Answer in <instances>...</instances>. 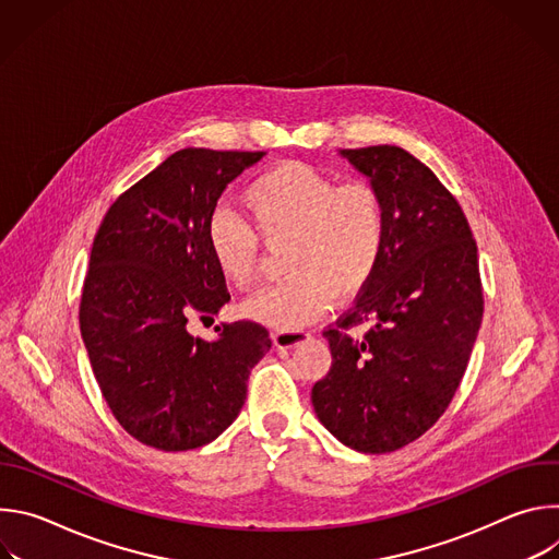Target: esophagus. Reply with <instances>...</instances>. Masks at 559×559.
<instances>
[{"label": "esophagus", "mask_w": 559, "mask_h": 559, "mask_svg": "<svg viewBox=\"0 0 559 559\" xmlns=\"http://www.w3.org/2000/svg\"><path fill=\"white\" fill-rule=\"evenodd\" d=\"M309 334L305 330H276L272 332V341L278 349H289L296 347L298 343H302Z\"/></svg>", "instance_id": "esophagus-1"}]
</instances>
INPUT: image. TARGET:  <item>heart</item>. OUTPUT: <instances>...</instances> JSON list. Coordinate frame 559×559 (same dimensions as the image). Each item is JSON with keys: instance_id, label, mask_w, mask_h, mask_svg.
I'll return each instance as SVG.
<instances>
[{"instance_id": "obj_1", "label": "heart", "mask_w": 559, "mask_h": 559, "mask_svg": "<svg viewBox=\"0 0 559 559\" xmlns=\"http://www.w3.org/2000/svg\"><path fill=\"white\" fill-rule=\"evenodd\" d=\"M252 228L229 212L207 223V252L221 278L248 289L265 246L287 241L285 281L241 305L257 323L298 330L321 318L334 296L349 300L376 276L386 246V205L369 181L338 183L305 164H283L259 175L241 194Z\"/></svg>"}]
</instances>
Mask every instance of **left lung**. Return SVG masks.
<instances>
[{
	"label": "left lung",
	"mask_w": 559,
	"mask_h": 559,
	"mask_svg": "<svg viewBox=\"0 0 559 559\" xmlns=\"http://www.w3.org/2000/svg\"><path fill=\"white\" fill-rule=\"evenodd\" d=\"M341 156L380 190L389 231L356 307L323 332L332 367L311 403L349 449L389 453L438 423L466 371L485 311L477 246L455 197L407 150Z\"/></svg>",
	"instance_id": "left-lung-1"
}]
</instances>
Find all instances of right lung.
Masks as SVG:
<instances>
[{
	"mask_svg": "<svg viewBox=\"0 0 559 559\" xmlns=\"http://www.w3.org/2000/svg\"><path fill=\"white\" fill-rule=\"evenodd\" d=\"M263 156L179 150L110 205L95 236L79 328L112 416L147 447L188 451L218 438L272 347L254 321L221 325L214 341L188 332L229 300L207 223L227 183Z\"/></svg>",
	"mask_w": 559,
	"mask_h": 559,
	"instance_id": "1",
	"label": "right lung"
}]
</instances>
